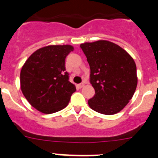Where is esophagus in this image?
Instances as JSON below:
<instances>
[{
	"label": "esophagus",
	"instance_id": "1",
	"mask_svg": "<svg viewBox=\"0 0 158 158\" xmlns=\"http://www.w3.org/2000/svg\"><path fill=\"white\" fill-rule=\"evenodd\" d=\"M84 85H85V84H84V83H81V84H79V85H77V87L79 88V89H81V88L83 87Z\"/></svg>",
	"mask_w": 158,
	"mask_h": 158
}]
</instances>
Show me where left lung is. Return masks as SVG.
Returning <instances> with one entry per match:
<instances>
[{"label":"left lung","instance_id":"8db88e82","mask_svg":"<svg viewBox=\"0 0 158 158\" xmlns=\"http://www.w3.org/2000/svg\"><path fill=\"white\" fill-rule=\"evenodd\" d=\"M80 47L90 66V83L95 89L89 107L104 115L119 112L132 98L138 84L134 59L122 47L107 40Z\"/></svg>","mask_w":158,"mask_h":158}]
</instances>
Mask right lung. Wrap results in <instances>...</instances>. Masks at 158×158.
Wrapping results in <instances>:
<instances>
[{"label":"right lung","instance_id":"obj_1","mask_svg":"<svg viewBox=\"0 0 158 158\" xmlns=\"http://www.w3.org/2000/svg\"><path fill=\"white\" fill-rule=\"evenodd\" d=\"M73 47H42L27 58L20 72V88L32 107L45 114L57 112L69 104L76 87L65 72V58Z\"/></svg>","mask_w":158,"mask_h":158}]
</instances>
